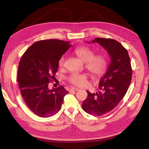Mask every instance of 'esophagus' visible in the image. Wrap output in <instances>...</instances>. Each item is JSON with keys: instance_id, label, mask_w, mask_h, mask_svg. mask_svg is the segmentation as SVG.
Segmentation results:
<instances>
[{"instance_id": "34e87169", "label": "esophagus", "mask_w": 149, "mask_h": 149, "mask_svg": "<svg viewBox=\"0 0 149 149\" xmlns=\"http://www.w3.org/2000/svg\"><path fill=\"white\" fill-rule=\"evenodd\" d=\"M78 90H79V89H78V88H77L72 87V88L70 89V91L71 92V91H78Z\"/></svg>"}]
</instances>
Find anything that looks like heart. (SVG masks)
I'll return each mask as SVG.
<instances>
[{"mask_svg": "<svg viewBox=\"0 0 149 149\" xmlns=\"http://www.w3.org/2000/svg\"><path fill=\"white\" fill-rule=\"evenodd\" d=\"M74 53L82 61L86 63L85 67L94 78H100L106 73L108 67V61L105 55L98 54L94 55V52L87 47L81 46L74 49ZM65 56L63 55L58 61V66L65 65ZM71 84L76 86L84 87L88 84V76L86 74L71 73L67 78Z\"/></svg>", "mask_w": 149, "mask_h": 149, "instance_id": "obj_1", "label": "heart"}]
</instances>
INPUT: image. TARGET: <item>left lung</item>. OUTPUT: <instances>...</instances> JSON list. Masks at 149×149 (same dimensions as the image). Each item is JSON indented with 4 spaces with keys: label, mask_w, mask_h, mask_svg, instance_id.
<instances>
[{
    "label": "left lung",
    "mask_w": 149,
    "mask_h": 149,
    "mask_svg": "<svg viewBox=\"0 0 149 149\" xmlns=\"http://www.w3.org/2000/svg\"><path fill=\"white\" fill-rule=\"evenodd\" d=\"M88 43H97L104 48L111 58L106 74L100 79L101 91L91 93L82 104L83 109L94 116H102L118 104L127 93L131 82L132 71L127 50L115 40L96 38Z\"/></svg>",
    "instance_id": "obj_1"
}]
</instances>
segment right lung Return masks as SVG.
Returning <instances> with one entry per match:
<instances>
[{"instance_id":"obj_1","label":"right lung","mask_w":149,"mask_h":149,"mask_svg":"<svg viewBox=\"0 0 149 149\" xmlns=\"http://www.w3.org/2000/svg\"><path fill=\"white\" fill-rule=\"evenodd\" d=\"M70 42L57 39L34 43L22 55L17 81L24 100L33 113L48 118L58 112L67 93L62 86L49 89L48 85L58 68V61L68 50Z\"/></svg>"}]
</instances>
